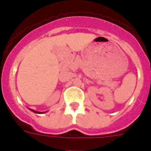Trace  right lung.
Instances as JSON below:
<instances>
[{
    "instance_id": "obj_1",
    "label": "right lung",
    "mask_w": 151,
    "mask_h": 151,
    "mask_svg": "<svg viewBox=\"0 0 151 151\" xmlns=\"http://www.w3.org/2000/svg\"><path fill=\"white\" fill-rule=\"evenodd\" d=\"M31 111H33L34 113H39V112H35V110H32V109H31Z\"/></svg>"
}]
</instances>
